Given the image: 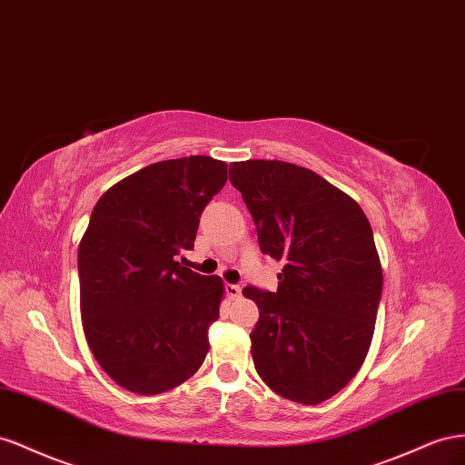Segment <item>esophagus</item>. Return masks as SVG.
<instances>
[{
  "mask_svg": "<svg viewBox=\"0 0 465 465\" xmlns=\"http://www.w3.org/2000/svg\"><path fill=\"white\" fill-rule=\"evenodd\" d=\"M225 294H228L232 300L242 298V288L237 284H225Z\"/></svg>",
  "mask_w": 465,
  "mask_h": 465,
  "instance_id": "1",
  "label": "esophagus"
}]
</instances>
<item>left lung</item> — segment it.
Returning a JSON list of instances; mask_svg holds the SVG:
<instances>
[{"label": "left lung", "instance_id": "1", "mask_svg": "<svg viewBox=\"0 0 465 465\" xmlns=\"http://www.w3.org/2000/svg\"><path fill=\"white\" fill-rule=\"evenodd\" d=\"M264 255L282 261L278 290L243 288L259 308L251 356L267 386L302 405L339 393L374 337L381 262L354 198L313 171L278 159L230 165Z\"/></svg>", "mask_w": 465, "mask_h": 465}]
</instances>
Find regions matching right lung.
<instances>
[{
  "mask_svg": "<svg viewBox=\"0 0 465 465\" xmlns=\"http://www.w3.org/2000/svg\"><path fill=\"white\" fill-rule=\"evenodd\" d=\"M228 181L208 155L167 159L124 177L91 212L79 242L85 341L118 386L157 395L203 366L220 317L223 281L183 267L204 206Z\"/></svg>",
  "mask_w": 465,
  "mask_h": 465,
  "instance_id": "add662e5",
  "label": "right lung"
}]
</instances>
